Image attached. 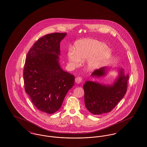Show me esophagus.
<instances>
[{"mask_svg":"<svg viewBox=\"0 0 147 147\" xmlns=\"http://www.w3.org/2000/svg\"><path fill=\"white\" fill-rule=\"evenodd\" d=\"M82 77H76L75 79V82L77 83H78V84H79L80 83H81L82 82Z\"/></svg>","mask_w":147,"mask_h":147,"instance_id":"1","label":"esophagus"}]
</instances>
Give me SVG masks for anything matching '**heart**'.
Here are the masks:
<instances>
[{
	"label": "heart",
	"instance_id": "1",
	"mask_svg": "<svg viewBox=\"0 0 147 147\" xmlns=\"http://www.w3.org/2000/svg\"><path fill=\"white\" fill-rule=\"evenodd\" d=\"M75 51H70L68 57L73 66H77L80 61L88 59L87 68L91 70L100 65L108 58L111 51L104 43L95 40H86L78 42Z\"/></svg>",
	"mask_w": 147,
	"mask_h": 147
}]
</instances>
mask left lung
I'll return each mask as SVG.
<instances>
[{
  "label": "left lung",
  "mask_w": 147,
  "mask_h": 147,
  "mask_svg": "<svg viewBox=\"0 0 147 147\" xmlns=\"http://www.w3.org/2000/svg\"><path fill=\"white\" fill-rule=\"evenodd\" d=\"M106 67L94 70L91 75L100 77L106 74ZM129 76L123 69H119V76L113 85L107 86L91 81L83 85L85 104L88 111L94 115L111 112L125 95Z\"/></svg>",
  "instance_id": "left-lung-1"
}]
</instances>
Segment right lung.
<instances>
[{
  "label": "right lung",
  "instance_id": "1",
  "mask_svg": "<svg viewBox=\"0 0 147 147\" xmlns=\"http://www.w3.org/2000/svg\"><path fill=\"white\" fill-rule=\"evenodd\" d=\"M66 33L48 34L38 38L26 58L23 76L26 92L37 109L54 113L75 83V76L59 62L60 42Z\"/></svg>",
  "mask_w": 147,
  "mask_h": 147
}]
</instances>
